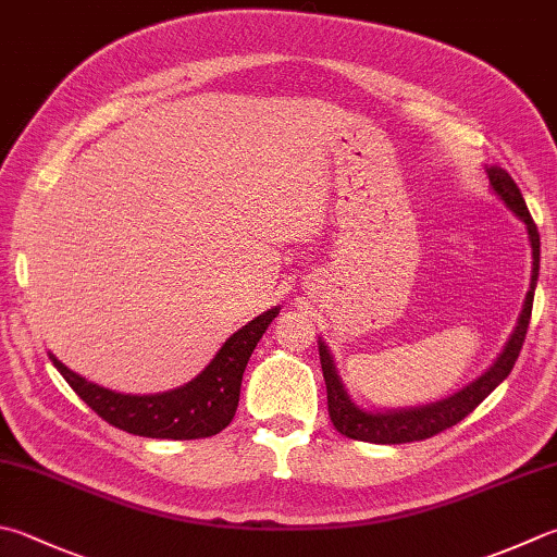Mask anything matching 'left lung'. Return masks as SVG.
<instances>
[{
  "mask_svg": "<svg viewBox=\"0 0 557 557\" xmlns=\"http://www.w3.org/2000/svg\"><path fill=\"white\" fill-rule=\"evenodd\" d=\"M485 172H487L492 194H495L499 201L505 203L523 225H527L531 257H533L531 288L527 293V300H523L519 322L517 327H513L507 346L497 356V361L492 363L480 377H475L473 383H468L463 391H458L450 397H444V400H436L429 405L381 409V412H377V409H366L351 400V395L346 393V387L337 373V366H334V356L330 351L327 342L318 337L322 375H324V383H327L330 417H332V424L337 426V432H342L344 436L356 438V442L391 444V446L422 442V438L444 432V429L458 424L460 419L473 412V409L485 400V397L495 391L502 381H505V377L511 373L513 363H517L523 339H527L531 308H533V290H536V281H539L541 237H539L536 223H533V218L527 208V201H523L519 186L513 184L511 176L497 164H485Z\"/></svg>",
  "mask_w": 557,
  "mask_h": 557,
  "instance_id": "obj_1",
  "label": "left lung"
}]
</instances>
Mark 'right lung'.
Returning <instances> with one entry per match:
<instances>
[{
  "label": "right lung",
  "mask_w": 557,
  "mask_h": 557,
  "mask_svg": "<svg viewBox=\"0 0 557 557\" xmlns=\"http://www.w3.org/2000/svg\"><path fill=\"white\" fill-rule=\"evenodd\" d=\"M278 310L276 306L247 322L243 330L225 339L211 363L194 381L166 393H115L70 371L55 354H50V361L94 412L123 432L148 438H182V442L206 438L223 432L233 422L249 356Z\"/></svg>",
  "instance_id": "add662e5"
}]
</instances>
